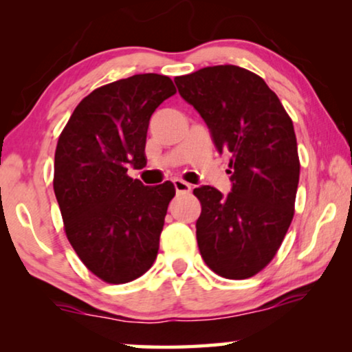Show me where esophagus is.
Segmentation results:
<instances>
[{
  "instance_id": "1",
  "label": "esophagus",
  "mask_w": 352,
  "mask_h": 352,
  "mask_svg": "<svg viewBox=\"0 0 352 352\" xmlns=\"http://www.w3.org/2000/svg\"><path fill=\"white\" fill-rule=\"evenodd\" d=\"M173 184H175V189H176L177 194H189L190 189H192V186L189 184V182H186L182 179H175V181H173Z\"/></svg>"
}]
</instances>
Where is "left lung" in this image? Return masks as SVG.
I'll return each mask as SVG.
<instances>
[{
	"mask_svg": "<svg viewBox=\"0 0 352 352\" xmlns=\"http://www.w3.org/2000/svg\"><path fill=\"white\" fill-rule=\"evenodd\" d=\"M175 83L216 151L229 155L228 195L211 186L194 189L200 254L218 276L248 278L276 256L293 219L300 181L293 123L266 81L242 67H205Z\"/></svg>",
	"mask_w": 352,
	"mask_h": 352,
	"instance_id": "8db88e82",
	"label": "left lung"
}]
</instances>
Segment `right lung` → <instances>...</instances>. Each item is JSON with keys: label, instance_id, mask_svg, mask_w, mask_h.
I'll return each instance as SVG.
<instances>
[{"label": "right lung", "instance_id": "obj_1", "mask_svg": "<svg viewBox=\"0 0 352 352\" xmlns=\"http://www.w3.org/2000/svg\"><path fill=\"white\" fill-rule=\"evenodd\" d=\"M175 93L165 75L113 81L76 105L57 141L54 194L67 239L104 282H131L157 258L175 186H144L126 173L146 166L148 122Z\"/></svg>", "mask_w": 352, "mask_h": 352}]
</instances>
